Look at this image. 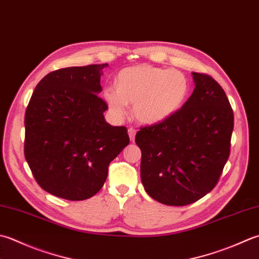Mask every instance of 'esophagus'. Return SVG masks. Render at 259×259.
<instances>
[{"label": "esophagus", "mask_w": 259, "mask_h": 259, "mask_svg": "<svg viewBox=\"0 0 259 259\" xmlns=\"http://www.w3.org/2000/svg\"><path fill=\"white\" fill-rule=\"evenodd\" d=\"M128 134H129V137H130V140H131V141H135L136 129H134V128H129V129H128Z\"/></svg>", "instance_id": "obj_1"}]
</instances>
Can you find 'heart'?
Instances as JSON below:
<instances>
[{"mask_svg":"<svg viewBox=\"0 0 259 259\" xmlns=\"http://www.w3.org/2000/svg\"><path fill=\"white\" fill-rule=\"evenodd\" d=\"M189 92V78L181 70L138 65L121 70L116 88H105L103 96L118 118L126 115L128 104H134L137 121L156 124L173 116L185 103Z\"/></svg>","mask_w":259,"mask_h":259,"instance_id":"obj_1","label":"heart"}]
</instances>
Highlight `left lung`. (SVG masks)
I'll list each match as a JSON object with an SVG mask.
<instances>
[{"label":"left lung","instance_id":"obj_1","mask_svg":"<svg viewBox=\"0 0 259 259\" xmlns=\"http://www.w3.org/2000/svg\"><path fill=\"white\" fill-rule=\"evenodd\" d=\"M195 89L163 122L141 126V182L149 196L166 205L194 203L214 189L230 155L234 111L210 75L193 73Z\"/></svg>","mask_w":259,"mask_h":259}]
</instances>
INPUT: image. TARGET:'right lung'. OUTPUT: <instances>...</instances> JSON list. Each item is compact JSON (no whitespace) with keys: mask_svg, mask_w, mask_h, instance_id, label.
Wrapping results in <instances>:
<instances>
[{"mask_svg":"<svg viewBox=\"0 0 259 259\" xmlns=\"http://www.w3.org/2000/svg\"><path fill=\"white\" fill-rule=\"evenodd\" d=\"M108 64L66 67L35 86L24 116V157L46 192L82 201L102 189L109 165L129 145L125 126H112L99 98Z\"/></svg>","mask_w":259,"mask_h":259,"instance_id":"right-lung-1","label":"right lung"}]
</instances>
